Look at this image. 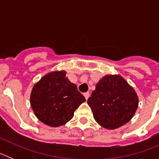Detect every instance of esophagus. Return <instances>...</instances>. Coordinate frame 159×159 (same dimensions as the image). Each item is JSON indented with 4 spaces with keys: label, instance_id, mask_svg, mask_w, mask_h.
Segmentation results:
<instances>
[{
    "label": "esophagus",
    "instance_id": "esophagus-1",
    "mask_svg": "<svg viewBox=\"0 0 159 159\" xmlns=\"http://www.w3.org/2000/svg\"><path fill=\"white\" fill-rule=\"evenodd\" d=\"M84 97H85V99H86V100L87 99H88V98H89V92H85V93L84 94Z\"/></svg>",
    "mask_w": 159,
    "mask_h": 159
}]
</instances>
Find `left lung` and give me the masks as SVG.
Here are the masks:
<instances>
[{
    "mask_svg": "<svg viewBox=\"0 0 159 159\" xmlns=\"http://www.w3.org/2000/svg\"><path fill=\"white\" fill-rule=\"evenodd\" d=\"M88 103L95 121L104 128L122 127L134 116L139 98L134 89L119 75H107L97 83Z\"/></svg>",
    "mask_w": 159,
    "mask_h": 159,
    "instance_id": "obj_1",
    "label": "left lung"
}]
</instances>
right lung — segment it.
<instances>
[{"instance_id":"1","label":"right lung","mask_w":159,"mask_h":159,"mask_svg":"<svg viewBox=\"0 0 159 159\" xmlns=\"http://www.w3.org/2000/svg\"><path fill=\"white\" fill-rule=\"evenodd\" d=\"M86 99L66 77L65 71H55L43 75L34 84L30 104L35 116L49 127L66 124Z\"/></svg>"}]
</instances>
